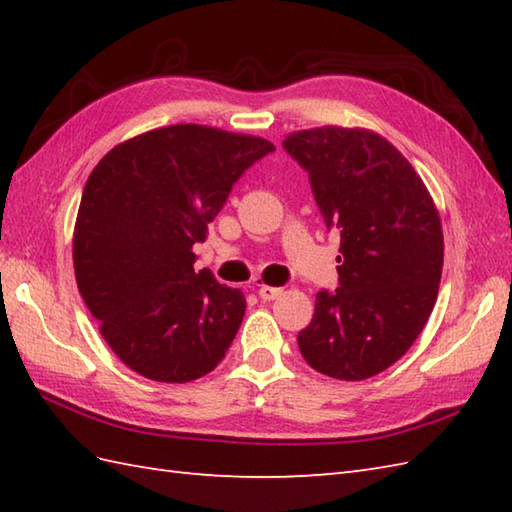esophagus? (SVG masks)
<instances>
[{
    "mask_svg": "<svg viewBox=\"0 0 512 512\" xmlns=\"http://www.w3.org/2000/svg\"><path fill=\"white\" fill-rule=\"evenodd\" d=\"M281 295H284V288H275V286H262V288H259V297H262L264 301H275Z\"/></svg>",
    "mask_w": 512,
    "mask_h": 512,
    "instance_id": "1",
    "label": "esophagus"
}]
</instances>
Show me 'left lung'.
<instances>
[{
  "mask_svg": "<svg viewBox=\"0 0 512 512\" xmlns=\"http://www.w3.org/2000/svg\"><path fill=\"white\" fill-rule=\"evenodd\" d=\"M284 147L308 171L325 224L341 233V288L319 292L299 350L330 378H372L405 356L436 306L444 262L436 202L372 129H301Z\"/></svg>",
  "mask_w": 512,
  "mask_h": 512,
  "instance_id": "8db88e82",
  "label": "left lung"
}]
</instances>
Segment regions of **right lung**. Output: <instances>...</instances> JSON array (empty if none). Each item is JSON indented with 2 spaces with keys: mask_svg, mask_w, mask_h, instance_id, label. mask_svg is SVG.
I'll list each match as a JSON object with an SVG mask.
<instances>
[{
  "mask_svg": "<svg viewBox=\"0 0 512 512\" xmlns=\"http://www.w3.org/2000/svg\"><path fill=\"white\" fill-rule=\"evenodd\" d=\"M266 138L180 123L118 143L85 182L72 259L105 343L136 374L191 383L222 361L246 312L239 288L195 273L233 182L270 154Z\"/></svg>",
  "mask_w": 512,
  "mask_h": 512,
  "instance_id": "1",
  "label": "right lung"
}]
</instances>
